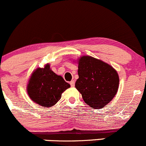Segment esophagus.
<instances>
[{"mask_svg":"<svg viewBox=\"0 0 146 146\" xmlns=\"http://www.w3.org/2000/svg\"><path fill=\"white\" fill-rule=\"evenodd\" d=\"M70 84L71 86H75V80H71L70 82Z\"/></svg>","mask_w":146,"mask_h":146,"instance_id":"34e87169","label":"esophagus"}]
</instances>
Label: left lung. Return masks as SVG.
Here are the masks:
<instances>
[{"label": "left lung", "instance_id": "1", "mask_svg": "<svg viewBox=\"0 0 146 146\" xmlns=\"http://www.w3.org/2000/svg\"><path fill=\"white\" fill-rule=\"evenodd\" d=\"M79 78L76 88L83 100L94 109L105 107L116 96L119 78L108 64L91 56H83L78 62Z\"/></svg>", "mask_w": 146, "mask_h": 146}]
</instances>
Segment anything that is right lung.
<instances>
[{"label":"right lung","instance_id":"obj_1","mask_svg":"<svg viewBox=\"0 0 146 146\" xmlns=\"http://www.w3.org/2000/svg\"><path fill=\"white\" fill-rule=\"evenodd\" d=\"M62 76H57L46 64L38 68L32 74L27 87L30 98L43 107H52L62 97V94L70 87Z\"/></svg>","mask_w":146,"mask_h":146}]
</instances>
